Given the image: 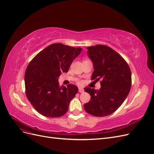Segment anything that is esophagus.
<instances>
[{
  "label": "esophagus",
  "instance_id": "1",
  "mask_svg": "<svg viewBox=\"0 0 154 154\" xmlns=\"http://www.w3.org/2000/svg\"><path fill=\"white\" fill-rule=\"evenodd\" d=\"M78 91H79V92H84V90H83V88H82V87H79Z\"/></svg>",
  "mask_w": 154,
  "mask_h": 154
}]
</instances>
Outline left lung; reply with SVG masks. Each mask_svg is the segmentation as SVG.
Returning a JSON list of instances; mask_svg holds the SVG:
<instances>
[{"label":"left lung","instance_id":"8db88e82","mask_svg":"<svg viewBox=\"0 0 154 154\" xmlns=\"http://www.w3.org/2000/svg\"><path fill=\"white\" fill-rule=\"evenodd\" d=\"M87 49L94 68L92 80H101V87L99 90L84 88L91 95L84 109L89 114L103 117L114 112L127 98L131 88V71L122 57L108 46L97 45Z\"/></svg>","mask_w":154,"mask_h":154}]
</instances>
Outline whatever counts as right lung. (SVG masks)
<instances>
[{"instance_id": "right-lung-1", "label": "right lung", "mask_w": 154, "mask_h": 154, "mask_svg": "<svg viewBox=\"0 0 154 154\" xmlns=\"http://www.w3.org/2000/svg\"><path fill=\"white\" fill-rule=\"evenodd\" d=\"M82 51L80 48L53 44L40 51L28 64L24 77L26 94L38 113L58 118L67 112L78 88L72 84L60 87L58 78L62 72H68Z\"/></svg>"}]
</instances>
